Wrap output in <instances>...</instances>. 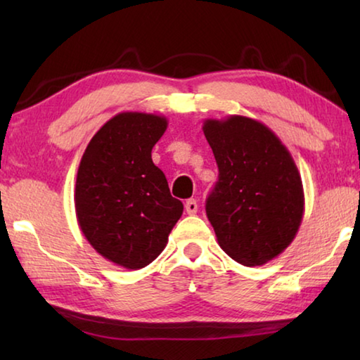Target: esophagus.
<instances>
[{
  "mask_svg": "<svg viewBox=\"0 0 360 360\" xmlns=\"http://www.w3.org/2000/svg\"><path fill=\"white\" fill-rule=\"evenodd\" d=\"M186 211H187V214H191V216L197 214V211H198L197 200H193V198L187 200V202H186Z\"/></svg>",
  "mask_w": 360,
  "mask_h": 360,
  "instance_id": "obj_1",
  "label": "esophagus"
}]
</instances>
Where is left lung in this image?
Returning <instances> with one entry per match:
<instances>
[{
    "instance_id": "left-lung-1",
    "label": "left lung",
    "mask_w": 360,
    "mask_h": 360,
    "mask_svg": "<svg viewBox=\"0 0 360 360\" xmlns=\"http://www.w3.org/2000/svg\"><path fill=\"white\" fill-rule=\"evenodd\" d=\"M203 133L219 167L206 214L219 246L246 266L264 265L294 241L304 212L294 158L262 122L206 119Z\"/></svg>"
}]
</instances>
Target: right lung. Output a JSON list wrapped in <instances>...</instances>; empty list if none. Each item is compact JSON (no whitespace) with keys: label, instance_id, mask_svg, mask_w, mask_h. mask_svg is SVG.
I'll list each match as a JSON object with an SVG mask.
<instances>
[{"label":"right lung","instance_id":"add662e5","mask_svg":"<svg viewBox=\"0 0 360 360\" xmlns=\"http://www.w3.org/2000/svg\"><path fill=\"white\" fill-rule=\"evenodd\" d=\"M167 127L163 115L120 112L95 133L79 163V229L96 252L127 270L160 255L184 210L152 162V148Z\"/></svg>","mask_w":360,"mask_h":360}]
</instances>
